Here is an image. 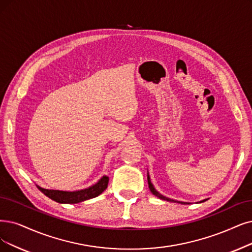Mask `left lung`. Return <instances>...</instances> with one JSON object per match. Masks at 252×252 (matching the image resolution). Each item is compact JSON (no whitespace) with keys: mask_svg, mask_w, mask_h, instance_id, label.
Returning a JSON list of instances; mask_svg holds the SVG:
<instances>
[{"mask_svg":"<svg viewBox=\"0 0 252 252\" xmlns=\"http://www.w3.org/2000/svg\"><path fill=\"white\" fill-rule=\"evenodd\" d=\"M148 184H149V188H150V190H151V192H152L154 195H156L157 197H159V198H161V199L167 200V202H176V200H174V199H170V198H168V197H165V196H163V195H161V194L158 192V191H156L155 188H154V186H153V184L151 183V180H150L149 175H148ZM203 202H205V200H203ZM179 203H180V202H179ZM181 204H185V203L181 202Z\"/></svg>","mask_w":252,"mask_h":252,"instance_id":"obj_1","label":"left lung"}]
</instances>
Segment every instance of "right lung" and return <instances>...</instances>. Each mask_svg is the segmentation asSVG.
Returning <instances> with one entry per match:
<instances>
[{"label": "right lung", "mask_w": 252, "mask_h": 252, "mask_svg": "<svg viewBox=\"0 0 252 252\" xmlns=\"http://www.w3.org/2000/svg\"><path fill=\"white\" fill-rule=\"evenodd\" d=\"M108 184V177L103 176L101 179L98 181V183L95 185L89 187L87 189L78 190V191H60V190H50V189H44L37 186V188L41 191V192L49 197L50 199L55 200L60 204H77L84 200L90 199L98 196L101 194L103 191L107 188Z\"/></svg>", "instance_id": "obj_1"}]
</instances>
